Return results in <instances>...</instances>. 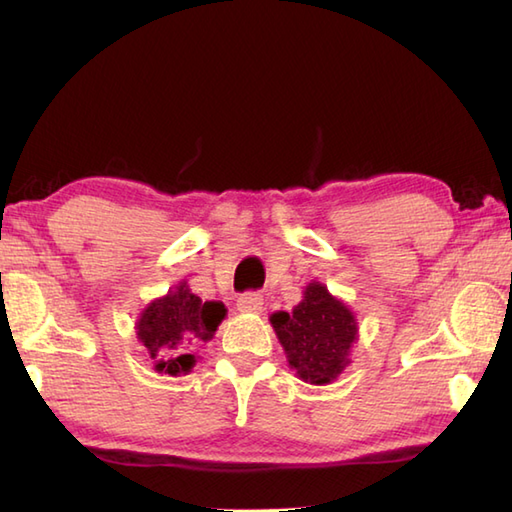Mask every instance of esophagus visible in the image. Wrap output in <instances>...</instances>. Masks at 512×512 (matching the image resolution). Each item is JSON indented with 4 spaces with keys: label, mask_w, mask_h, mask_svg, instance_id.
I'll return each instance as SVG.
<instances>
[{
    "label": "esophagus",
    "mask_w": 512,
    "mask_h": 512,
    "mask_svg": "<svg viewBox=\"0 0 512 512\" xmlns=\"http://www.w3.org/2000/svg\"><path fill=\"white\" fill-rule=\"evenodd\" d=\"M237 310L239 312H262L264 310V297L259 292H244L242 297L237 299Z\"/></svg>",
    "instance_id": "esophagus-1"
}]
</instances>
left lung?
<instances>
[{
	"mask_svg": "<svg viewBox=\"0 0 512 512\" xmlns=\"http://www.w3.org/2000/svg\"><path fill=\"white\" fill-rule=\"evenodd\" d=\"M270 325L290 369L310 385H328L350 365L358 341L356 314L328 286L310 281L292 312H273Z\"/></svg>",
	"mask_w": 512,
	"mask_h": 512,
	"instance_id": "obj_1",
	"label": "left lung"
}]
</instances>
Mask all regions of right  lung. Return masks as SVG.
<instances>
[{
    "label": "right lung",
    "instance_id": "right-lung-1",
    "mask_svg": "<svg viewBox=\"0 0 512 512\" xmlns=\"http://www.w3.org/2000/svg\"><path fill=\"white\" fill-rule=\"evenodd\" d=\"M224 317V303L202 301L182 279L167 295L143 308L136 321V339L158 374H189L198 363L195 347L213 339Z\"/></svg>",
    "mask_w": 512,
    "mask_h": 512
}]
</instances>
